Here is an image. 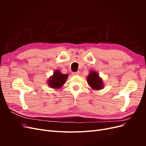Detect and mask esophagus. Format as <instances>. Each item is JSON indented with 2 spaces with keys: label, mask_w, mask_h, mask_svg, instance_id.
Here are the masks:
<instances>
[{
  "label": "esophagus",
  "mask_w": 146,
  "mask_h": 146,
  "mask_svg": "<svg viewBox=\"0 0 146 146\" xmlns=\"http://www.w3.org/2000/svg\"><path fill=\"white\" fill-rule=\"evenodd\" d=\"M80 71H77V72H73V74L74 75H79L80 74Z\"/></svg>",
  "instance_id": "1"
}]
</instances>
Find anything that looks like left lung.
I'll use <instances>...</instances> for the list:
<instances>
[{
  "mask_svg": "<svg viewBox=\"0 0 146 146\" xmlns=\"http://www.w3.org/2000/svg\"><path fill=\"white\" fill-rule=\"evenodd\" d=\"M87 80L92 89L100 90L103 88L102 80L99 77L98 74L94 71L90 72V75L87 77Z\"/></svg>",
  "mask_w": 146,
  "mask_h": 146,
  "instance_id": "left-lung-1",
  "label": "left lung"
}]
</instances>
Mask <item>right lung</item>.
Instances as JSON below:
<instances>
[{
    "label": "right lung",
    "mask_w": 146,
    "mask_h": 146,
    "mask_svg": "<svg viewBox=\"0 0 146 146\" xmlns=\"http://www.w3.org/2000/svg\"><path fill=\"white\" fill-rule=\"evenodd\" d=\"M68 77V74H61L59 70H55L53 76L48 81V85L53 88H59L66 82Z\"/></svg>",
    "instance_id": "obj_1"
}]
</instances>
